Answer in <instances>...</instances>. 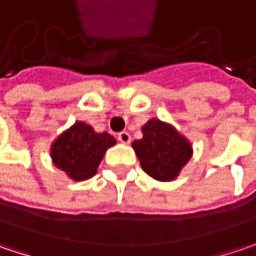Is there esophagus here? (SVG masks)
Wrapping results in <instances>:
<instances>
[{
  "instance_id": "obj_1",
  "label": "esophagus",
  "mask_w": 256,
  "mask_h": 256,
  "mask_svg": "<svg viewBox=\"0 0 256 256\" xmlns=\"http://www.w3.org/2000/svg\"><path fill=\"white\" fill-rule=\"evenodd\" d=\"M117 139H118L122 143H124V144H128L130 140H132V138H130V134H128V132H122V133H118Z\"/></svg>"
}]
</instances>
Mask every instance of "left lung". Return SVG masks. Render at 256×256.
<instances>
[{
    "mask_svg": "<svg viewBox=\"0 0 256 256\" xmlns=\"http://www.w3.org/2000/svg\"><path fill=\"white\" fill-rule=\"evenodd\" d=\"M143 138L132 143L142 170L156 181H174L192 156V144L171 123L152 117L142 126Z\"/></svg>",
    "mask_w": 256,
    "mask_h": 256,
    "instance_id": "8db88e82",
    "label": "left lung"
}]
</instances>
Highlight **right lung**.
<instances>
[{
    "mask_svg": "<svg viewBox=\"0 0 256 256\" xmlns=\"http://www.w3.org/2000/svg\"><path fill=\"white\" fill-rule=\"evenodd\" d=\"M116 144L110 133H97L85 122H75L50 144L53 165L72 181H85L97 174L107 149Z\"/></svg>",
    "mask_w": 256,
    "mask_h": 256,
    "instance_id": "right-lung-1",
    "label": "right lung"
}]
</instances>
